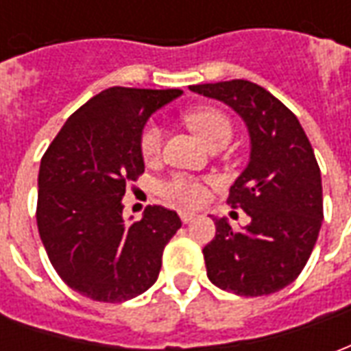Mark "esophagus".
I'll return each instance as SVG.
<instances>
[{
	"instance_id": "obj_1",
	"label": "esophagus",
	"mask_w": 351,
	"mask_h": 351,
	"mask_svg": "<svg viewBox=\"0 0 351 351\" xmlns=\"http://www.w3.org/2000/svg\"><path fill=\"white\" fill-rule=\"evenodd\" d=\"M193 218H195V213H190V210H180V220H182L184 223H190Z\"/></svg>"
}]
</instances>
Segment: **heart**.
Here are the masks:
<instances>
[{
  "label": "heart",
  "instance_id": "obj_1",
  "mask_svg": "<svg viewBox=\"0 0 351 351\" xmlns=\"http://www.w3.org/2000/svg\"><path fill=\"white\" fill-rule=\"evenodd\" d=\"M186 120L190 123L191 130L195 131L208 146L216 145L220 141H229L231 133H233L231 120L218 108H195V110L186 114ZM161 141H163V131H161L160 125L156 122L146 123L145 130L141 133V154H143V158H146V160L158 158L161 152ZM160 190L171 201L188 206L199 205L206 195L205 184L201 182L199 178L186 175L171 176L169 180L161 182Z\"/></svg>",
  "mask_w": 351,
  "mask_h": 351
}]
</instances>
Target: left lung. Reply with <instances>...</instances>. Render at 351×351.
<instances>
[{
  "mask_svg": "<svg viewBox=\"0 0 351 351\" xmlns=\"http://www.w3.org/2000/svg\"><path fill=\"white\" fill-rule=\"evenodd\" d=\"M235 110L250 135V160L228 203L250 223L233 231L216 218V237L203 248L214 286L259 297L289 286L308 261L324 220L322 175L297 116L250 80L190 86Z\"/></svg>",
  "mask_w": 351,
  "mask_h": 351,
  "instance_id": "1",
  "label": "left lung"
}]
</instances>
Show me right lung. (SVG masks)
<instances>
[{
  "label": "right lung",
  "instance_id": "1",
  "mask_svg": "<svg viewBox=\"0 0 351 351\" xmlns=\"http://www.w3.org/2000/svg\"><path fill=\"white\" fill-rule=\"evenodd\" d=\"M182 90L114 86L73 112L39 167L37 228L52 267L93 301L122 302L154 286L165 244L180 229L175 210L148 206L123 218L125 184L145 173L141 133Z\"/></svg>",
  "mask_w": 351,
  "mask_h": 351
}]
</instances>
